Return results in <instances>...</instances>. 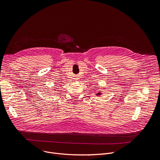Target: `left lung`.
Returning a JSON list of instances; mask_svg holds the SVG:
<instances>
[{
  "mask_svg": "<svg viewBox=\"0 0 160 160\" xmlns=\"http://www.w3.org/2000/svg\"><path fill=\"white\" fill-rule=\"evenodd\" d=\"M101 93H98V94H97L98 96V95H101Z\"/></svg>",
  "mask_w": 160,
  "mask_h": 160,
  "instance_id": "obj_1",
  "label": "left lung"
}]
</instances>
